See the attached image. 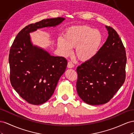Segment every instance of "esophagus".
Segmentation results:
<instances>
[{
	"label": "esophagus",
	"instance_id": "esophagus-1",
	"mask_svg": "<svg viewBox=\"0 0 134 134\" xmlns=\"http://www.w3.org/2000/svg\"><path fill=\"white\" fill-rule=\"evenodd\" d=\"M74 67V64L72 63L71 62H68L67 64V67L69 68H72Z\"/></svg>",
	"mask_w": 134,
	"mask_h": 134
}]
</instances>
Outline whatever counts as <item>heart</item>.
<instances>
[{"label":"heart","mask_w":134,"mask_h":134,"mask_svg":"<svg viewBox=\"0 0 134 134\" xmlns=\"http://www.w3.org/2000/svg\"><path fill=\"white\" fill-rule=\"evenodd\" d=\"M103 41V36L99 30L88 25H79L67 29L64 38L58 39L57 45L65 57L71 54V48H76L77 58L82 61H87L97 54Z\"/></svg>","instance_id":"obj_1"}]
</instances>
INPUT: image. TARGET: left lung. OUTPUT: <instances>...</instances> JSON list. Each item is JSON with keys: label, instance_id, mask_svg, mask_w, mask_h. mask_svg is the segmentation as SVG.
<instances>
[{"label": "left lung", "instance_id": "left-lung-1", "mask_svg": "<svg viewBox=\"0 0 134 134\" xmlns=\"http://www.w3.org/2000/svg\"><path fill=\"white\" fill-rule=\"evenodd\" d=\"M108 37L93 58L76 69V89L82 100L90 105L108 103L126 79V54L116 30L106 26Z\"/></svg>", "mask_w": 134, "mask_h": 134}]
</instances>
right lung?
I'll list each match as a JSON object with an SVG mask.
<instances>
[{"instance_id":"obj_1","label":"right lung","mask_w":134,"mask_h":134,"mask_svg":"<svg viewBox=\"0 0 134 134\" xmlns=\"http://www.w3.org/2000/svg\"><path fill=\"white\" fill-rule=\"evenodd\" d=\"M64 20L63 17L48 18L26 26L19 32L11 46L9 54L11 85L30 104H41L50 99L66 69L67 61L63 57L52 56L33 46L29 33L37 29L55 26Z\"/></svg>"}]
</instances>
